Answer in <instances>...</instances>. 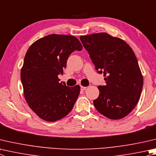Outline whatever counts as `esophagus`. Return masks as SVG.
Returning a JSON list of instances; mask_svg holds the SVG:
<instances>
[{
    "label": "esophagus",
    "mask_w": 156,
    "mask_h": 156,
    "mask_svg": "<svg viewBox=\"0 0 156 156\" xmlns=\"http://www.w3.org/2000/svg\"><path fill=\"white\" fill-rule=\"evenodd\" d=\"M80 88H81V90H85V89H87V87H83V86H81V87H80Z\"/></svg>",
    "instance_id": "obj_1"
}]
</instances>
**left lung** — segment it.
I'll return each instance as SVG.
<instances>
[{"mask_svg":"<svg viewBox=\"0 0 156 156\" xmlns=\"http://www.w3.org/2000/svg\"><path fill=\"white\" fill-rule=\"evenodd\" d=\"M95 69L104 73L105 86H99L93 101L98 111L117 120L129 114L139 100L143 77L132 48L123 39L106 33L80 37Z\"/></svg>","mask_w":156,"mask_h":156,"instance_id":"obj_1","label":"left lung"}]
</instances>
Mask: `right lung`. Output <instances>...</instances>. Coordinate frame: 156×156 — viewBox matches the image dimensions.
Wrapping results in <instances>:
<instances>
[{
	"label": "right lung",
	"instance_id": "right-lung-1",
	"mask_svg": "<svg viewBox=\"0 0 156 156\" xmlns=\"http://www.w3.org/2000/svg\"><path fill=\"white\" fill-rule=\"evenodd\" d=\"M83 50L74 36L52 34L31 45L24 56L21 81L25 100L31 110L45 121L54 122L72 110L80 87L59 83L67 58L73 51Z\"/></svg>",
	"mask_w": 156,
	"mask_h": 156
}]
</instances>
